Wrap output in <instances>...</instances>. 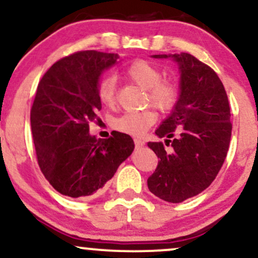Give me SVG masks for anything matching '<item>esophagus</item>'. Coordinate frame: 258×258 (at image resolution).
Segmentation results:
<instances>
[{
  "instance_id": "obj_1",
  "label": "esophagus",
  "mask_w": 258,
  "mask_h": 258,
  "mask_svg": "<svg viewBox=\"0 0 258 258\" xmlns=\"http://www.w3.org/2000/svg\"><path fill=\"white\" fill-rule=\"evenodd\" d=\"M135 146L137 147V148L143 147L144 146V142L142 141V139H139V138H135Z\"/></svg>"
}]
</instances>
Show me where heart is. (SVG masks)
<instances>
[{
  "instance_id": "heart-1",
  "label": "heart",
  "mask_w": 258,
  "mask_h": 258,
  "mask_svg": "<svg viewBox=\"0 0 258 258\" xmlns=\"http://www.w3.org/2000/svg\"><path fill=\"white\" fill-rule=\"evenodd\" d=\"M126 75L131 81L147 90L148 102L160 110H168L174 104L178 90L173 82L161 80V70L147 60H135L127 67ZM98 98L103 104L112 105L116 100V78L106 75L98 84ZM158 120V115L152 109L139 111H127L115 119L114 127L128 135H143Z\"/></svg>"
}]
</instances>
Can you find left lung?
Listing matches in <instances>:
<instances>
[{"instance_id":"8db88e82","label":"left lung","mask_w":258,"mask_h":258,"mask_svg":"<svg viewBox=\"0 0 258 258\" xmlns=\"http://www.w3.org/2000/svg\"><path fill=\"white\" fill-rule=\"evenodd\" d=\"M172 58L180 73V93L172 112L156 130L162 142L148 147L159 158L148 188L168 203H182L214 182L226 160L232 136L228 97L217 74L189 53L155 54ZM173 139L171 140L170 138Z\"/></svg>"}]
</instances>
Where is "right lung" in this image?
<instances>
[{
  "label": "right lung",
  "mask_w": 258,
  "mask_h": 258,
  "mask_svg": "<svg viewBox=\"0 0 258 258\" xmlns=\"http://www.w3.org/2000/svg\"><path fill=\"white\" fill-rule=\"evenodd\" d=\"M119 55L80 51L59 59L38 82L30 111L31 132L41 171L55 190L75 199L98 194L135 149L126 133L106 139L90 133L102 109L100 74Z\"/></svg>",
  "instance_id": "add662e5"
}]
</instances>
